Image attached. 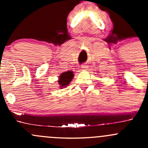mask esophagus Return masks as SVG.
<instances>
[{
    "label": "esophagus",
    "mask_w": 148,
    "mask_h": 148,
    "mask_svg": "<svg viewBox=\"0 0 148 148\" xmlns=\"http://www.w3.org/2000/svg\"><path fill=\"white\" fill-rule=\"evenodd\" d=\"M82 69H86V65H82Z\"/></svg>",
    "instance_id": "obj_1"
}]
</instances>
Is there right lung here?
Wrapping results in <instances>:
<instances>
[{
    "mask_svg": "<svg viewBox=\"0 0 148 148\" xmlns=\"http://www.w3.org/2000/svg\"><path fill=\"white\" fill-rule=\"evenodd\" d=\"M73 77H74V74L71 71H68L64 73H62L61 76H59V80L58 81L59 85H60L61 89H62V87L66 86L71 81Z\"/></svg>",
    "mask_w": 148,
    "mask_h": 148,
    "instance_id": "add662e5",
    "label": "right lung"
}]
</instances>
